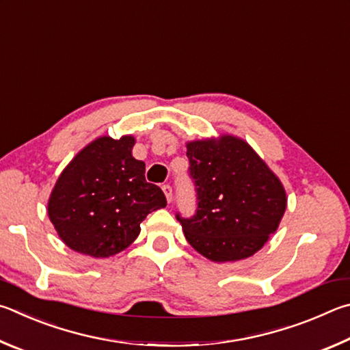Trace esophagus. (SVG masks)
Returning a JSON list of instances; mask_svg holds the SVG:
<instances>
[{"label":"esophagus","instance_id":"34e87169","mask_svg":"<svg viewBox=\"0 0 350 350\" xmlns=\"http://www.w3.org/2000/svg\"><path fill=\"white\" fill-rule=\"evenodd\" d=\"M163 192L165 195V200H167V203H172V198H174V192H172V187L169 185H164Z\"/></svg>","mask_w":350,"mask_h":350}]
</instances>
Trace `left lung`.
Here are the masks:
<instances>
[{"label": "left lung", "mask_w": 350, "mask_h": 350, "mask_svg": "<svg viewBox=\"0 0 350 350\" xmlns=\"http://www.w3.org/2000/svg\"><path fill=\"white\" fill-rule=\"evenodd\" d=\"M197 212L176 213L189 244L217 262L238 261L265 246L284 215L278 176L246 141L232 135L187 143Z\"/></svg>", "instance_id": "8db88e82"}]
</instances>
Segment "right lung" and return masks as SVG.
<instances>
[{
    "label": "right lung",
    "instance_id": "obj_1",
    "mask_svg": "<svg viewBox=\"0 0 350 350\" xmlns=\"http://www.w3.org/2000/svg\"><path fill=\"white\" fill-rule=\"evenodd\" d=\"M135 138L100 137L61 172L47 213L75 252L107 258L131 246L150 212L165 207L161 189L146 181V164L132 157Z\"/></svg>",
    "mask_w": 350,
    "mask_h": 350
}]
</instances>
